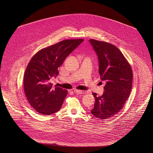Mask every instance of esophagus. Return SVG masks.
<instances>
[{"instance_id":"obj_1","label":"esophagus","mask_w":153,"mask_h":153,"mask_svg":"<svg viewBox=\"0 0 153 153\" xmlns=\"http://www.w3.org/2000/svg\"><path fill=\"white\" fill-rule=\"evenodd\" d=\"M74 91L76 93L79 94H84L88 93H87V91H82V90H76Z\"/></svg>"}]
</instances>
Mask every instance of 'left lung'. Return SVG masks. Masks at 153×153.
<instances>
[{"label":"left lung","mask_w":153,"mask_h":153,"mask_svg":"<svg viewBox=\"0 0 153 153\" xmlns=\"http://www.w3.org/2000/svg\"><path fill=\"white\" fill-rule=\"evenodd\" d=\"M90 42L98 56L101 80L106 82L102 96L93 93L95 103L91 113L104 120L117 114L123 108L132 89L133 71L116 47L94 39H90Z\"/></svg>","instance_id":"1"}]
</instances>
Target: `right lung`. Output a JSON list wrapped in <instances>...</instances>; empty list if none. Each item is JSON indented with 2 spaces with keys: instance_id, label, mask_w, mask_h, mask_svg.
Wrapping results in <instances>:
<instances>
[{
  "instance_id": "add662e5",
  "label": "right lung",
  "mask_w": 153,
  "mask_h": 153,
  "mask_svg": "<svg viewBox=\"0 0 153 153\" xmlns=\"http://www.w3.org/2000/svg\"><path fill=\"white\" fill-rule=\"evenodd\" d=\"M83 39H67L42 48L28 63L24 76L26 97L34 110L44 115L58 111L66 97L67 90L50 82L51 77L59 74L58 68L64 60Z\"/></svg>"
}]
</instances>
